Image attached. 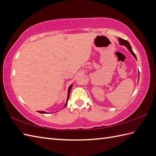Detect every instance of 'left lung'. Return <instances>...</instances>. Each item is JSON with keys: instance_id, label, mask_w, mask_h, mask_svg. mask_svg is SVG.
<instances>
[{"instance_id": "left-lung-1", "label": "left lung", "mask_w": 156, "mask_h": 156, "mask_svg": "<svg viewBox=\"0 0 156 156\" xmlns=\"http://www.w3.org/2000/svg\"><path fill=\"white\" fill-rule=\"evenodd\" d=\"M118 40H119V44H120V45H124V46H125L127 47V48L129 50V51L132 53V55H133V56H134L135 58L137 60V58H136V54H134V52H133V50H132V47L130 46L129 43L127 41H126V40L122 39V38H118ZM139 76H140V73H139Z\"/></svg>"}]
</instances>
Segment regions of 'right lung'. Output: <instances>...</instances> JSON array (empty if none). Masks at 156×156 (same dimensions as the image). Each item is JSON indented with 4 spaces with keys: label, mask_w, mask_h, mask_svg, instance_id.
I'll use <instances>...</instances> for the list:
<instances>
[{
    "label": "right lung",
    "mask_w": 156,
    "mask_h": 156,
    "mask_svg": "<svg viewBox=\"0 0 156 156\" xmlns=\"http://www.w3.org/2000/svg\"><path fill=\"white\" fill-rule=\"evenodd\" d=\"M72 85H70V86L69 87V88H68V96H67V100H66V105H65V106H66V105H67V103H68V99H69V96H70V90H71V88H72ZM64 106V107H65ZM39 113H42V114H46L47 112H43V111H38Z\"/></svg>",
    "instance_id": "right-lung-1"
}]
</instances>
